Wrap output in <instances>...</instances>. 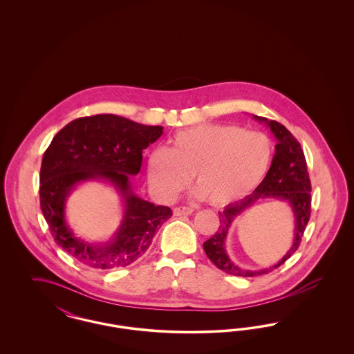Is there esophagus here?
<instances>
[{"mask_svg": "<svg viewBox=\"0 0 354 354\" xmlns=\"http://www.w3.org/2000/svg\"><path fill=\"white\" fill-rule=\"evenodd\" d=\"M194 209L191 207H176L174 208V215L175 216H185V215H191Z\"/></svg>", "mask_w": 354, "mask_h": 354, "instance_id": "esophagus-1", "label": "esophagus"}]
</instances>
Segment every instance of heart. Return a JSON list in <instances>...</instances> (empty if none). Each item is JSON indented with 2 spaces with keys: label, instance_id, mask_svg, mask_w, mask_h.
I'll use <instances>...</instances> for the list:
<instances>
[{
  "label": "heart",
  "instance_id": "heart-1",
  "mask_svg": "<svg viewBox=\"0 0 354 354\" xmlns=\"http://www.w3.org/2000/svg\"><path fill=\"white\" fill-rule=\"evenodd\" d=\"M272 160L273 143L267 135L205 123L176 133L169 150H152L147 175L152 191L163 201H172L194 175L195 196L223 207L244 199L261 185Z\"/></svg>",
  "mask_w": 354,
  "mask_h": 354
}]
</instances>
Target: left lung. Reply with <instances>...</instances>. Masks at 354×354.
<instances>
[{"label": "left lung", "instance_id": "8db88e82", "mask_svg": "<svg viewBox=\"0 0 354 354\" xmlns=\"http://www.w3.org/2000/svg\"><path fill=\"white\" fill-rule=\"evenodd\" d=\"M254 120L264 123L270 127V133L276 138L277 145L274 146V155L270 171L261 185H259L251 195L245 196L239 202L228 204L223 212H219L220 225L216 234L203 243L207 257L219 270L239 277H254L266 274L279 268L286 260L297 251L305 227L310 218V180L306 169V160L304 156L300 143L290 134L286 127L264 117L252 115ZM274 198L288 203L295 218L294 243L288 252L276 265L268 269L248 270L240 269L227 256L225 251V239L227 231L237 216L249 209L257 200Z\"/></svg>", "mask_w": 354, "mask_h": 354}]
</instances>
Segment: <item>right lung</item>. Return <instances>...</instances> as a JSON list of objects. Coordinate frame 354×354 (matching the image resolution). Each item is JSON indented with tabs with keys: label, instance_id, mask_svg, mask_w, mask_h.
<instances>
[{
	"label": "right lung",
	"instance_id": "right-lung-1",
	"mask_svg": "<svg viewBox=\"0 0 354 354\" xmlns=\"http://www.w3.org/2000/svg\"><path fill=\"white\" fill-rule=\"evenodd\" d=\"M163 134L114 114L78 118L66 124L44 153L39 202L55 243L84 266L97 270L127 267L142 257L172 211L135 195L130 175L142 167V152ZM98 180L113 185L124 204L118 231L107 242H86L69 228L66 202L77 185Z\"/></svg>",
	"mask_w": 354,
	"mask_h": 354
}]
</instances>
